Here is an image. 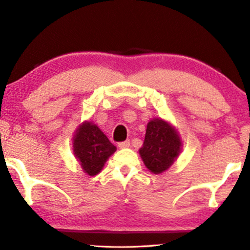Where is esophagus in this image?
<instances>
[{
    "instance_id": "1",
    "label": "esophagus",
    "mask_w": 250,
    "mask_h": 250,
    "mask_svg": "<svg viewBox=\"0 0 250 250\" xmlns=\"http://www.w3.org/2000/svg\"><path fill=\"white\" fill-rule=\"evenodd\" d=\"M118 146H119V149H126V147L130 146V141H125V142L118 143Z\"/></svg>"
}]
</instances>
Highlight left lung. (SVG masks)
Here are the masks:
<instances>
[{
    "label": "left lung",
    "instance_id": "obj_1",
    "mask_svg": "<svg viewBox=\"0 0 250 250\" xmlns=\"http://www.w3.org/2000/svg\"><path fill=\"white\" fill-rule=\"evenodd\" d=\"M181 151L182 140L175 126L161 118L147 122L145 142L139 150L147 170L154 174L166 172Z\"/></svg>",
    "mask_w": 250,
    "mask_h": 250
}]
</instances>
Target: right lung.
<instances>
[{
  "label": "right lung",
  "mask_w": 250,
  "mask_h": 250,
  "mask_svg": "<svg viewBox=\"0 0 250 250\" xmlns=\"http://www.w3.org/2000/svg\"><path fill=\"white\" fill-rule=\"evenodd\" d=\"M116 150L117 147L94 122L83 121L75 131L74 155L87 175L98 174Z\"/></svg>",
  "instance_id": "add662e5"
}]
</instances>
